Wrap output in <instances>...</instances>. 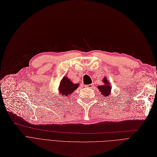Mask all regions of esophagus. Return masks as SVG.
Returning a JSON list of instances; mask_svg holds the SVG:
<instances>
[{"label":"esophagus","instance_id":"1","mask_svg":"<svg viewBox=\"0 0 157 157\" xmlns=\"http://www.w3.org/2000/svg\"><path fill=\"white\" fill-rule=\"evenodd\" d=\"M86 88H92L94 87L93 85L92 84H90V85H85V86Z\"/></svg>","mask_w":157,"mask_h":157}]
</instances>
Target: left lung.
Wrapping results in <instances>:
<instances>
[{
	"label": "left lung",
	"mask_w": 157,
	"mask_h": 157,
	"mask_svg": "<svg viewBox=\"0 0 157 157\" xmlns=\"http://www.w3.org/2000/svg\"><path fill=\"white\" fill-rule=\"evenodd\" d=\"M103 85H99L98 86V88L99 92L101 93L102 96L105 98L109 97V95L111 94L112 90V86L110 85V81H108L106 78H104L103 79Z\"/></svg>",
	"instance_id": "obj_1"
}]
</instances>
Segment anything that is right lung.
I'll use <instances>...</instances> for the list:
<instances>
[{
	"instance_id": "obj_1",
	"label": "right lung",
	"mask_w": 157,
	"mask_h": 157,
	"mask_svg": "<svg viewBox=\"0 0 157 157\" xmlns=\"http://www.w3.org/2000/svg\"><path fill=\"white\" fill-rule=\"evenodd\" d=\"M79 86V84H75L68 78L67 76L63 78L61 81L58 87L59 95H63L64 97H67L68 95L71 94L75 90H76ZM55 96L59 97V95H54ZM55 98V97H54Z\"/></svg>"
}]
</instances>
